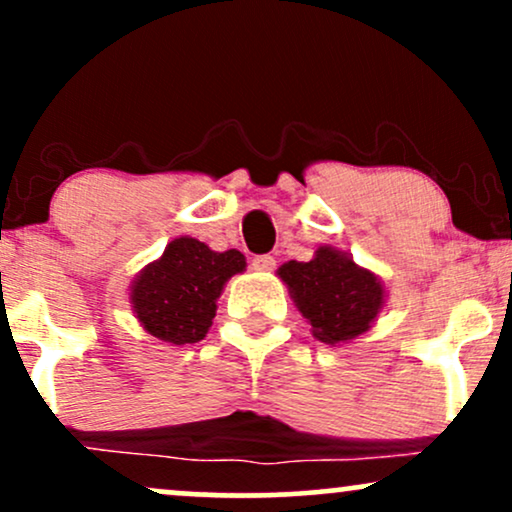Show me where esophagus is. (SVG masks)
Instances as JSON below:
<instances>
[{
    "instance_id": "esophagus-1",
    "label": "esophagus",
    "mask_w": 512,
    "mask_h": 512,
    "mask_svg": "<svg viewBox=\"0 0 512 512\" xmlns=\"http://www.w3.org/2000/svg\"><path fill=\"white\" fill-rule=\"evenodd\" d=\"M274 267L276 260L272 255H257L255 260H252V269H255V272H272Z\"/></svg>"
}]
</instances>
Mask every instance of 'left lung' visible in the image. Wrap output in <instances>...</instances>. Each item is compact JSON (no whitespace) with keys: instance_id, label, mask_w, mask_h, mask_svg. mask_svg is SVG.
Returning <instances> with one entry per match:
<instances>
[{"instance_id":"1","label":"left lung","mask_w":512,"mask_h":512,"mask_svg":"<svg viewBox=\"0 0 512 512\" xmlns=\"http://www.w3.org/2000/svg\"><path fill=\"white\" fill-rule=\"evenodd\" d=\"M317 342L349 344L383 313L387 289L378 274L337 245H320L313 260H289L276 269Z\"/></svg>"}]
</instances>
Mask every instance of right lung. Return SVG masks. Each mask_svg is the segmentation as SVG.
Masks as SVG:
<instances>
[{
	"label": "right lung",
	"mask_w": 512,
	"mask_h": 512,
	"mask_svg": "<svg viewBox=\"0 0 512 512\" xmlns=\"http://www.w3.org/2000/svg\"><path fill=\"white\" fill-rule=\"evenodd\" d=\"M245 267L243 252H216L197 238H173L163 255L132 279L129 305L151 337L166 344H195L207 337L228 279L243 274Z\"/></svg>",
	"instance_id": "add662e5"
}]
</instances>
